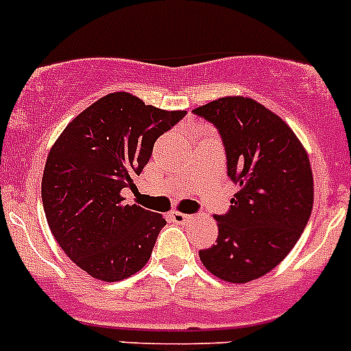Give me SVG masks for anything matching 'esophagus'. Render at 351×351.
<instances>
[{"label":"esophagus","mask_w":351,"mask_h":351,"mask_svg":"<svg viewBox=\"0 0 351 351\" xmlns=\"http://www.w3.org/2000/svg\"><path fill=\"white\" fill-rule=\"evenodd\" d=\"M171 219H173V222H175V224H186V222L192 221L193 215L182 214V212H173Z\"/></svg>","instance_id":"1"}]
</instances>
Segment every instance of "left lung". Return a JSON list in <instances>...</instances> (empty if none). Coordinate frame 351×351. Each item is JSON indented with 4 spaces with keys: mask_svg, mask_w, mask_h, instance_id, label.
I'll list each match as a JSON object with an SVG mask.
<instances>
[{
    "mask_svg": "<svg viewBox=\"0 0 351 351\" xmlns=\"http://www.w3.org/2000/svg\"><path fill=\"white\" fill-rule=\"evenodd\" d=\"M193 113L217 129L228 176L239 186L229 210L214 215L217 241L198 256L222 280H256L284 260L306 229L314 202L309 158L284 120L251 98H219Z\"/></svg>",
    "mask_w": 351,
    "mask_h": 351,
    "instance_id": "8db88e82",
    "label": "left lung"
}]
</instances>
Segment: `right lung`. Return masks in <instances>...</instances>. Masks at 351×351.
<instances>
[{
  "instance_id": "obj_1",
  "label": "right lung",
  "mask_w": 351,
  "mask_h": 351,
  "mask_svg": "<svg viewBox=\"0 0 351 351\" xmlns=\"http://www.w3.org/2000/svg\"><path fill=\"white\" fill-rule=\"evenodd\" d=\"M185 110L166 112L125 91L110 93L81 112L59 136L45 162L42 202L62 251L93 278L119 282L149 260L161 214L122 204L123 189L149 162L159 136Z\"/></svg>"
}]
</instances>
